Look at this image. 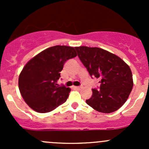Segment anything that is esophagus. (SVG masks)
<instances>
[{
    "mask_svg": "<svg viewBox=\"0 0 149 149\" xmlns=\"http://www.w3.org/2000/svg\"><path fill=\"white\" fill-rule=\"evenodd\" d=\"M74 88H76V90H80L82 88V86H74Z\"/></svg>",
    "mask_w": 149,
    "mask_h": 149,
    "instance_id": "1",
    "label": "esophagus"
}]
</instances>
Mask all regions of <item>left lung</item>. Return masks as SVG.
<instances>
[{"mask_svg": "<svg viewBox=\"0 0 149 149\" xmlns=\"http://www.w3.org/2000/svg\"><path fill=\"white\" fill-rule=\"evenodd\" d=\"M78 56L91 77L100 80L87 104L98 112L111 113L127 101L133 86L130 67L117 55L99 47H76Z\"/></svg>", "mask_w": 149, "mask_h": 149, "instance_id": "obj_1", "label": "left lung"}]
</instances>
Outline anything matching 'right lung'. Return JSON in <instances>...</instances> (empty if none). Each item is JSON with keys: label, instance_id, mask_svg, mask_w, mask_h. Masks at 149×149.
I'll return each instance as SVG.
<instances>
[{"label": "right lung", "instance_id": "right-lung-1", "mask_svg": "<svg viewBox=\"0 0 149 149\" xmlns=\"http://www.w3.org/2000/svg\"><path fill=\"white\" fill-rule=\"evenodd\" d=\"M76 55L72 47L56 45L43 50L25 65L19 75V88L31 109L46 113L67 100L70 88L57 81L64 63Z\"/></svg>", "mask_w": 149, "mask_h": 149}]
</instances>
